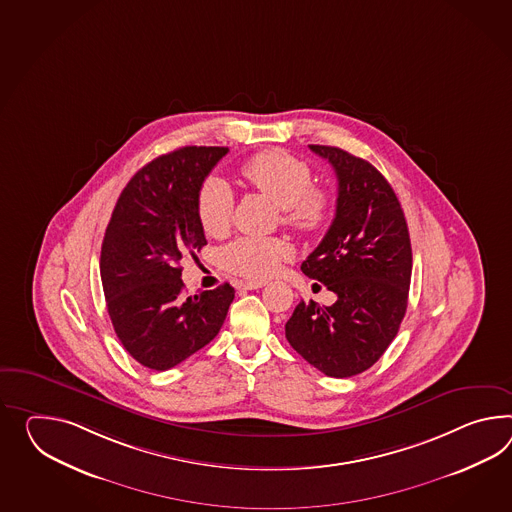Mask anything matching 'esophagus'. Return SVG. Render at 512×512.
Here are the masks:
<instances>
[{"mask_svg":"<svg viewBox=\"0 0 512 512\" xmlns=\"http://www.w3.org/2000/svg\"><path fill=\"white\" fill-rule=\"evenodd\" d=\"M266 285L264 281H246V283H242V288H246V290H257V288H262Z\"/></svg>","mask_w":512,"mask_h":512,"instance_id":"obj_1","label":"esophagus"}]
</instances>
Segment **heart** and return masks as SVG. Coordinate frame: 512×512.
Masks as SVG:
<instances>
[{
  "instance_id": "b5f03b06",
  "label": "heart",
  "mask_w": 512,
  "mask_h": 512,
  "mask_svg": "<svg viewBox=\"0 0 512 512\" xmlns=\"http://www.w3.org/2000/svg\"><path fill=\"white\" fill-rule=\"evenodd\" d=\"M251 187L268 196L283 211V222L305 233L318 231L331 211V196L312 185L311 166L287 151L268 150L253 155L242 166ZM235 196L220 177H209L198 194V218L207 235L225 233L233 220ZM292 257L283 238L238 237L220 251L225 270L248 279L274 275L281 262Z\"/></svg>"
}]
</instances>
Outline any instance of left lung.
I'll use <instances>...</instances> for the list:
<instances>
[{
    "mask_svg": "<svg viewBox=\"0 0 512 512\" xmlns=\"http://www.w3.org/2000/svg\"><path fill=\"white\" fill-rule=\"evenodd\" d=\"M309 148L337 174V212L301 272L337 301H300L285 335L320 372L351 377L374 366L398 335L409 300L411 238L398 196L375 166L333 146Z\"/></svg>",
    "mask_w": 512,
    "mask_h": 512,
    "instance_id": "8db88e82",
    "label": "left lung"
}]
</instances>
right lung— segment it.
Wrapping results in <instances>:
<instances>
[{"instance_id":"1","label":"right lung","mask_w":512,"mask_h":512,"mask_svg":"<svg viewBox=\"0 0 512 512\" xmlns=\"http://www.w3.org/2000/svg\"><path fill=\"white\" fill-rule=\"evenodd\" d=\"M227 151L187 146L157 157L125 185L107 225L100 257L107 311L122 346L151 370L174 368L207 346L235 298L229 283L187 298L181 281V259L207 244L201 185Z\"/></svg>"}]
</instances>
